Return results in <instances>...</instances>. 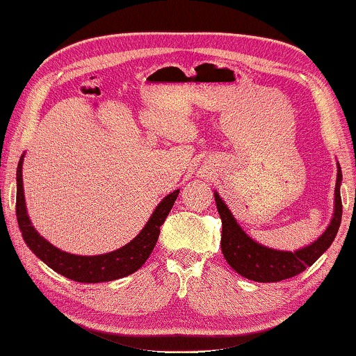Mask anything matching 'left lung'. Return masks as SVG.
I'll return each instance as SVG.
<instances>
[{
    "instance_id": "1",
    "label": "left lung",
    "mask_w": 356,
    "mask_h": 356,
    "mask_svg": "<svg viewBox=\"0 0 356 356\" xmlns=\"http://www.w3.org/2000/svg\"><path fill=\"white\" fill-rule=\"evenodd\" d=\"M341 166L337 165V180H336V200H334V216L330 227L320 238L312 244L296 252H282L268 249L258 242L252 241L241 227L236 223L228 207L216 193L217 209L222 218V252L228 264L236 273L244 275L245 279L255 282H280L295 277L302 270L317 261L328 250L331 242L334 241L337 231L341 227L342 218V200H341Z\"/></svg>"
}]
</instances>
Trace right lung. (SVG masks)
I'll list each match as a JSON object with an SVG mask.
<instances>
[{
    "mask_svg": "<svg viewBox=\"0 0 356 356\" xmlns=\"http://www.w3.org/2000/svg\"><path fill=\"white\" fill-rule=\"evenodd\" d=\"M22 160H24V156L20 158L19 166H17L15 213L24 241L30 247L31 252L41 258L49 268H52L55 273L65 275V277L71 280L83 282V284H98V282L122 279L125 275L133 274L134 270H138L143 266L156 244L158 236H160V227L165 223L168 213L171 212L174 206V201L179 196V190L168 195L158 204L155 212L152 213V217L144 229L129 244L122 247V249L98 257L71 255V253L61 252L52 244H49L31 227L25 206L24 180H22Z\"/></svg>",
    "mask_w": 356,
    "mask_h": 356,
    "instance_id": "obj_1",
    "label": "right lung"
}]
</instances>
